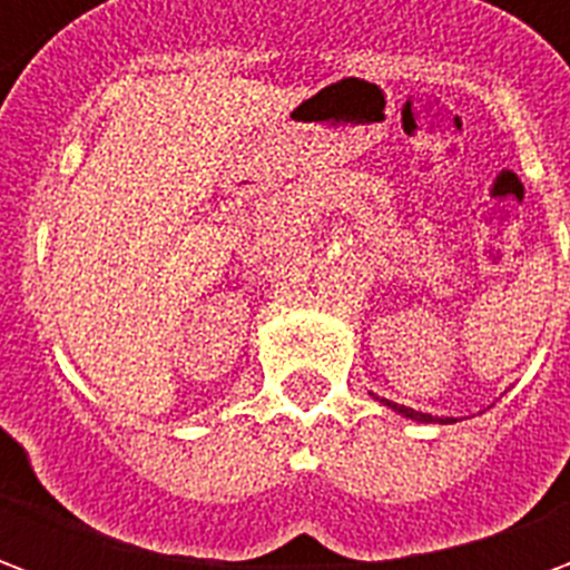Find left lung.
Masks as SVG:
<instances>
[{
	"label": "left lung",
	"mask_w": 570,
	"mask_h": 570,
	"mask_svg": "<svg viewBox=\"0 0 570 570\" xmlns=\"http://www.w3.org/2000/svg\"><path fill=\"white\" fill-rule=\"evenodd\" d=\"M384 406H391L394 412H400V415H406V419L412 421H442V424H449V419H433V415H428V412H415V409L409 406H400V403H387V400H382Z\"/></svg>",
	"instance_id": "left-lung-1"
}]
</instances>
